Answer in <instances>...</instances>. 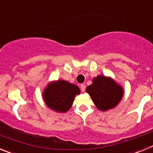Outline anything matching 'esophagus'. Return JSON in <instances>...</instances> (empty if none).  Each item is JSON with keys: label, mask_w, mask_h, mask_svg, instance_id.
<instances>
[{"label": "esophagus", "mask_w": 153, "mask_h": 153, "mask_svg": "<svg viewBox=\"0 0 153 153\" xmlns=\"http://www.w3.org/2000/svg\"><path fill=\"white\" fill-rule=\"evenodd\" d=\"M80 89H81V90H82V92H84L85 90H86V86H85V84H81Z\"/></svg>", "instance_id": "1"}]
</instances>
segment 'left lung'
Returning a JSON list of instances; mask_svg holds the SVG:
<instances>
[{"instance_id": "left-lung-1", "label": "left lung", "mask_w": 153, "mask_h": 153, "mask_svg": "<svg viewBox=\"0 0 153 153\" xmlns=\"http://www.w3.org/2000/svg\"><path fill=\"white\" fill-rule=\"evenodd\" d=\"M97 109L102 112L113 109L122 100L124 95L123 86L110 76L98 75L93 83L86 89Z\"/></svg>"}]
</instances>
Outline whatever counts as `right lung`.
Masks as SVG:
<instances>
[{
	"label": "right lung",
	"mask_w": 153,
	"mask_h": 153,
	"mask_svg": "<svg viewBox=\"0 0 153 153\" xmlns=\"http://www.w3.org/2000/svg\"><path fill=\"white\" fill-rule=\"evenodd\" d=\"M79 93L80 90L76 85L58 79L47 85L42 97L48 108L57 113H66L72 106L76 96Z\"/></svg>",
	"instance_id": "add662e5"
}]
</instances>
